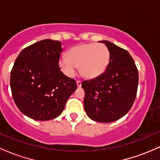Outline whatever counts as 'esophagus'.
Returning a JSON list of instances; mask_svg holds the SVG:
<instances>
[{
    "instance_id": "esophagus-1",
    "label": "esophagus",
    "mask_w": 160,
    "mask_h": 160,
    "mask_svg": "<svg viewBox=\"0 0 160 160\" xmlns=\"http://www.w3.org/2000/svg\"><path fill=\"white\" fill-rule=\"evenodd\" d=\"M77 85L78 88H80L82 86V82L80 81V80H77Z\"/></svg>"
}]
</instances>
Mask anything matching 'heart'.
Instances as JSON below:
<instances>
[{
    "label": "heart",
    "instance_id": "1",
    "mask_svg": "<svg viewBox=\"0 0 160 160\" xmlns=\"http://www.w3.org/2000/svg\"><path fill=\"white\" fill-rule=\"evenodd\" d=\"M110 61L109 49L102 43H85L76 45L68 52V56L59 60V66L64 74L74 76L77 67L87 79H93L106 71Z\"/></svg>",
    "mask_w": 160,
    "mask_h": 160
}]
</instances>
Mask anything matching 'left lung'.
<instances>
[{
	"label": "left lung",
	"instance_id": "8db88e82",
	"mask_svg": "<svg viewBox=\"0 0 160 160\" xmlns=\"http://www.w3.org/2000/svg\"><path fill=\"white\" fill-rule=\"evenodd\" d=\"M110 61L102 75L82 83L85 91L84 109L89 118L109 123L125 115L132 107L138 87V71L125 49L108 41Z\"/></svg>",
	"mask_w": 160,
	"mask_h": 160
}]
</instances>
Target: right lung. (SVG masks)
Returning <instances> with one entry per match:
<instances>
[{
	"label": "right lung",
	"mask_w": 160,
	"mask_h": 160,
	"mask_svg": "<svg viewBox=\"0 0 160 160\" xmlns=\"http://www.w3.org/2000/svg\"><path fill=\"white\" fill-rule=\"evenodd\" d=\"M61 42L44 39L21 51L10 73V89L17 108L37 121L54 119L76 90L75 80L61 72Z\"/></svg>",
	"instance_id": "right-lung-1"
}]
</instances>
